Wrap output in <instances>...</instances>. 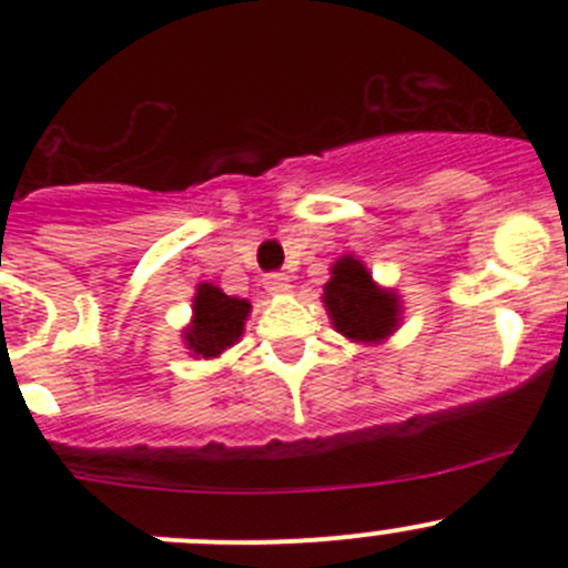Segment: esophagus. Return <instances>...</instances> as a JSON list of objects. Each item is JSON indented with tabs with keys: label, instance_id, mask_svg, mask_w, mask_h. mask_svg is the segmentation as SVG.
<instances>
[{
	"label": "esophagus",
	"instance_id": "1",
	"mask_svg": "<svg viewBox=\"0 0 568 568\" xmlns=\"http://www.w3.org/2000/svg\"><path fill=\"white\" fill-rule=\"evenodd\" d=\"M288 285H291L288 274L283 272H272L263 277V288H266L268 294H283V291H288Z\"/></svg>",
	"mask_w": 568,
	"mask_h": 568
}]
</instances>
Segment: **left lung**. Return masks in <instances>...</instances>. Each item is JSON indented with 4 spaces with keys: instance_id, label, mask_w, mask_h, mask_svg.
<instances>
[{
    "instance_id": "left-lung-1",
    "label": "left lung",
    "mask_w": 568,
    "mask_h": 568,
    "mask_svg": "<svg viewBox=\"0 0 568 568\" xmlns=\"http://www.w3.org/2000/svg\"><path fill=\"white\" fill-rule=\"evenodd\" d=\"M324 305L335 329L352 341H382L398 326V300L376 288L363 263L352 255L341 257L332 268Z\"/></svg>"
}]
</instances>
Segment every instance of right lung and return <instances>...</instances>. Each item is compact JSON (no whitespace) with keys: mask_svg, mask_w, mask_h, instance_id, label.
<instances>
[{"mask_svg":"<svg viewBox=\"0 0 568 568\" xmlns=\"http://www.w3.org/2000/svg\"><path fill=\"white\" fill-rule=\"evenodd\" d=\"M250 313L247 300L222 294L216 285L203 283L194 296V321L186 332V343L200 357H216L242 337L244 318Z\"/></svg>","mask_w":568,"mask_h":568,"instance_id":"right-lung-1","label":"right lung"}]
</instances>
